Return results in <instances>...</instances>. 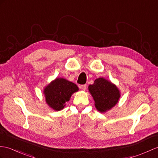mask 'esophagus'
I'll list each match as a JSON object with an SVG mask.
<instances>
[{
	"instance_id": "esophagus-1",
	"label": "esophagus",
	"mask_w": 158,
	"mask_h": 158,
	"mask_svg": "<svg viewBox=\"0 0 158 158\" xmlns=\"http://www.w3.org/2000/svg\"><path fill=\"white\" fill-rule=\"evenodd\" d=\"M80 88L81 89H83V91H85L86 89H87V85H82L80 86Z\"/></svg>"
}]
</instances>
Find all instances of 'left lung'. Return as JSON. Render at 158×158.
<instances>
[{
	"label": "left lung",
	"instance_id": "1",
	"mask_svg": "<svg viewBox=\"0 0 158 158\" xmlns=\"http://www.w3.org/2000/svg\"><path fill=\"white\" fill-rule=\"evenodd\" d=\"M95 102V106L100 112L112 109L118 102L120 91L115 84L104 77L98 78L88 87Z\"/></svg>",
	"mask_w": 158,
	"mask_h": 158
}]
</instances>
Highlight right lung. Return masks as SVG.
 Returning <instances> with one entry per match:
<instances>
[{
    "instance_id": "right-lung-1",
    "label": "right lung",
    "mask_w": 158,
    "mask_h": 158,
    "mask_svg": "<svg viewBox=\"0 0 158 158\" xmlns=\"http://www.w3.org/2000/svg\"><path fill=\"white\" fill-rule=\"evenodd\" d=\"M79 91L77 85L64 78H56L44 89L45 100L48 106L55 111L64 108L73 94Z\"/></svg>"
}]
</instances>
